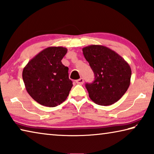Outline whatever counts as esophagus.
<instances>
[{
    "label": "esophagus",
    "instance_id": "34e87169",
    "mask_svg": "<svg viewBox=\"0 0 154 154\" xmlns=\"http://www.w3.org/2000/svg\"><path fill=\"white\" fill-rule=\"evenodd\" d=\"M76 83H77V84L82 85L83 83V78H80V79L76 80Z\"/></svg>",
    "mask_w": 154,
    "mask_h": 154
}]
</instances>
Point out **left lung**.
I'll return each mask as SVG.
<instances>
[{
    "label": "left lung",
    "mask_w": 154,
    "mask_h": 154,
    "mask_svg": "<svg viewBox=\"0 0 154 154\" xmlns=\"http://www.w3.org/2000/svg\"><path fill=\"white\" fill-rule=\"evenodd\" d=\"M83 56L94 73V81L86 83L89 97L97 105L116 103L129 88L131 69L128 63L112 49L91 45L82 49Z\"/></svg>",
    "instance_id": "left-lung-1"
}]
</instances>
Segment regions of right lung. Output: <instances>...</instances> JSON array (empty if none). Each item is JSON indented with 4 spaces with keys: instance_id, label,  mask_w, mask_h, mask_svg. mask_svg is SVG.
Here are the masks:
<instances>
[{
    "instance_id": "1",
    "label": "right lung",
    "mask_w": 154,
    "mask_h": 154,
    "mask_svg": "<svg viewBox=\"0 0 154 154\" xmlns=\"http://www.w3.org/2000/svg\"><path fill=\"white\" fill-rule=\"evenodd\" d=\"M67 52L63 47H49L28 62L23 69L26 90L40 105L54 107L67 98L72 82L69 68L62 63Z\"/></svg>"
}]
</instances>
